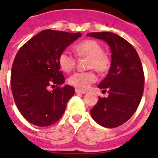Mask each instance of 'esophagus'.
I'll return each mask as SVG.
<instances>
[{"label":"esophagus","instance_id":"34e87169","mask_svg":"<svg viewBox=\"0 0 158 158\" xmlns=\"http://www.w3.org/2000/svg\"><path fill=\"white\" fill-rule=\"evenodd\" d=\"M75 92H76V93H81V94H84V93H86L85 91H82V90H80V89H76Z\"/></svg>","mask_w":158,"mask_h":158}]
</instances>
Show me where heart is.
<instances>
[{
    "mask_svg": "<svg viewBox=\"0 0 158 158\" xmlns=\"http://www.w3.org/2000/svg\"><path fill=\"white\" fill-rule=\"evenodd\" d=\"M75 54L79 58H88L87 68L95 69L99 73H106L110 69L111 59L104 48L96 40H86L80 42L74 47ZM58 65L65 73L73 69L76 58L69 51H63L58 56ZM97 76L93 70L87 72H77L71 75L68 83L73 87L80 90H86L92 84L96 81Z\"/></svg>",
    "mask_w": 158,
    "mask_h": 158,
    "instance_id": "heart-1",
    "label": "heart"
}]
</instances>
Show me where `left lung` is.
<instances>
[{
	"instance_id": "8db88e82",
	"label": "left lung",
	"mask_w": 158,
	"mask_h": 158,
	"mask_svg": "<svg viewBox=\"0 0 158 158\" xmlns=\"http://www.w3.org/2000/svg\"><path fill=\"white\" fill-rule=\"evenodd\" d=\"M87 35L107 42L111 51L109 72L98 85L107 90L108 96L99 97L91 115L102 127H117L131 118L140 104L145 82L142 62L135 47L115 33L92 32Z\"/></svg>"
}]
</instances>
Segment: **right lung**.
I'll list each match as a JSON object with an SVG mask.
<instances>
[{
    "instance_id": "add662e5",
    "label": "right lung",
    "mask_w": 158,
    "mask_h": 158,
    "mask_svg": "<svg viewBox=\"0 0 158 158\" xmlns=\"http://www.w3.org/2000/svg\"><path fill=\"white\" fill-rule=\"evenodd\" d=\"M81 36L80 32L47 29L18 51L11 71V89L18 110L31 123L48 127L65 112L75 89L68 85L61 87L65 77L60 71L58 56ZM49 87L55 89L49 91Z\"/></svg>"
}]
</instances>
